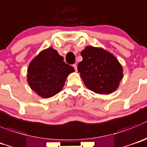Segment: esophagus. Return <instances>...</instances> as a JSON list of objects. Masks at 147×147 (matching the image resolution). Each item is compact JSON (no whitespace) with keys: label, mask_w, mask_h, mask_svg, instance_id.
<instances>
[{"label":"esophagus","mask_w":147,"mask_h":147,"mask_svg":"<svg viewBox=\"0 0 147 147\" xmlns=\"http://www.w3.org/2000/svg\"><path fill=\"white\" fill-rule=\"evenodd\" d=\"M72 67H74V69H75V71H77V68H78V67H77V64H73V65H72Z\"/></svg>","instance_id":"34e87169"}]
</instances>
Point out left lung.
Instances as JSON below:
<instances>
[{
  "label": "left lung",
  "mask_w": 147,
  "mask_h": 147,
  "mask_svg": "<svg viewBox=\"0 0 147 147\" xmlns=\"http://www.w3.org/2000/svg\"><path fill=\"white\" fill-rule=\"evenodd\" d=\"M83 61L78 65L83 83L97 94H111L122 79V67L112 54L102 48L88 46L81 53Z\"/></svg>",
  "instance_id": "left-lung-1"
}]
</instances>
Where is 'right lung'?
<instances>
[{"label": "right lung", "mask_w": 147, "mask_h": 147, "mask_svg": "<svg viewBox=\"0 0 147 147\" xmlns=\"http://www.w3.org/2000/svg\"><path fill=\"white\" fill-rule=\"evenodd\" d=\"M74 70L57 51L47 48L31 62L28 69V81L36 93L48 98L60 92L68 75Z\"/></svg>", "instance_id": "add662e5"}]
</instances>
